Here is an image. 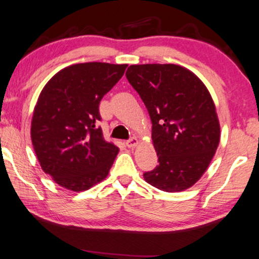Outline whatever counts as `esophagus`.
<instances>
[{
    "mask_svg": "<svg viewBox=\"0 0 259 259\" xmlns=\"http://www.w3.org/2000/svg\"><path fill=\"white\" fill-rule=\"evenodd\" d=\"M138 144H139V140H138L136 137L131 138L130 140H127V141H126V146L128 147V148H134V147L137 146Z\"/></svg>",
    "mask_w": 259,
    "mask_h": 259,
    "instance_id": "esophagus-1",
    "label": "esophagus"
}]
</instances>
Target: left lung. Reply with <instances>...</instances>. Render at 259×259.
<instances>
[{
    "label": "left lung",
    "mask_w": 259,
    "mask_h": 259,
    "mask_svg": "<svg viewBox=\"0 0 259 259\" xmlns=\"http://www.w3.org/2000/svg\"><path fill=\"white\" fill-rule=\"evenodd\" d=\"M126 77L152 121L159 165L144 178L165 192L194 185L206 171L221 139L210 92L196 74L178 65H132Z\"/></svg>",
    "instance_id": "8db88e82"
}]
</instances>
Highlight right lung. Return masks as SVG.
<instances>
[{
    "label": "right lung",
    "mask_w": 259,
    "mask_h": 259,
    "mask_svg": "<svg viewBox=\"0 0 259 259\" xmlns=\"http://www.w3.org/2000/svg\"><path fill=\"white\" fill-rule=\"evenodd\" d=\"M126 67L76 63L56 73L41 91L31 119V143L41 168L60 186L80 192L108 176L119 148L97 127L99 104Z\"/></svg>",
    "instance_id": "add662e5"
}]
</instances>
